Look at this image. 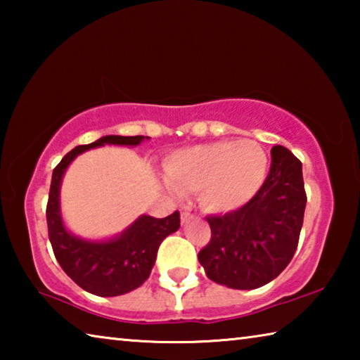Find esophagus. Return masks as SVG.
Instances as JSON below:
<instances>
[{"label":"esophagus","mask_w":360,"mask_h":360,"mask_svg":"<svg viewBox=\"0 0 360 360\" xmlns=\"http://www.w3.org/2000/svg\"><path fill=\"white\" fill-rule=\"evenodd\" d=\"M191 219H192V214H191V212H188V211H184V212H182V214H181V224L184 225V224H187L188 221H191Z\"/></svg>","instance_id":"1"}]
</instances>
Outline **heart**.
Returning <instances> with one entry per match:
<instances>
[{
  "label": "heart",
  "mask_w": 360,
  "mask_h": 360,
  "mask_svg": "<svg viewBox=\"0 0 360 360\" xmlns=\"http://www.w3.org/2000/svg\"><path fill=\"white\" fill-rule=\"evenodd\" d=\"M268 158L254 141H219L173 152L165 173L179 192H198L202 208L214 214L245 206L259 192Z\"/></svg>",
  "instance_id": "heart-1"
}]
</instances>
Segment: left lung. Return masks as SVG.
<instances>
[{
  "instance_id": "8db88e82",
  "label": "left lung",
  "mask_w": 360,
  "mask_h": 360,
  "mask_svg": "<svg viewBox=\"0 0 360 360\" xmlns=\"http://www.w3.org/2000/svg\"><path fill=\"white\" fill-rule=\"evenodd\" d=\"M304 206L302 162L275 146L270 173L254 198L236 211L206 217L211 241L198 252L206 276L240 290L273 281L294 257Z\"/></svg>"
}]
</instances>
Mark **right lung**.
<instances>
[{"instance_id": "right-lung-1", "label": "right lung", "mask_w": 360, "mask_h": 360, "mask_svg": "<svg viewBox=\"0 0 360 360\" xmlns=\"http://www.w3.org/2000/svg\"><path fill=\"white\" fill-rule=\"evenodd\" d=\"M144 139L149 136H101L95 143L70 150L52 173L46 211L49 240L66 275L94 295H124L139 288L150 275L160 243L179 229V212L174 211L163 219L143 214L124 231L106 240L81 238L66 229L62 216L60 187L63 176L71 162L85 150L106 144L135 148Z\"/></svg>"}]
</instances>
